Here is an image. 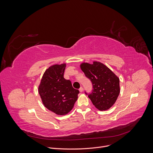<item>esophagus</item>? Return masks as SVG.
I'll return each instance as SVG.
<instances>
[{"label":"esophagus","instance_id":"esophagus-1","mask_svg":"<svg viewBox=\"0 0 153 153\" xmlns=\"http://www.w3.org/2000/svg\"><path fill=\"white\" fill-rule=\"evenodd\" d=\"M79 91H80V93H82V92L83 91V88H82V87H80V88H79Z\"/></svg>","mask_w":153,"mask_h":153}]
</instances>
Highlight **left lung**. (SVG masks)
Here are the masks:
<instances>
[{
    "instance_id": "1",
    "label": "left lung",
    "mask_w": 153,
    "mask_h": 153,
    "mask_svg": "<svg viewBox=\"0 0 153 153\" xmlns=\"http://www.w3.org/2000/svg\"><path fill=\"white\" fill-rule=\"evenodd\" d=\"M80 68L93 85L91 92L87 93L85 91V94L98 110H108L114 105L119 95V79L100 62H94L93 64L83 63Z\"/></svg>"
}]
</instances>
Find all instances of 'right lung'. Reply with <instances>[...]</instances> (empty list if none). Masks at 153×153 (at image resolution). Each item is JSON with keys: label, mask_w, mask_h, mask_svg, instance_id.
I'll list each match as a JSON object with an SVG mask.
<instances>
[{"label": "right lung", "mask_w": 153, "mask_h": 153, "mask_svg": "<svg viewBox=\"0 0 153 153\" xmlns=\"http://www.w3.org/2000/svg\"><path fill=\"white\" fill-rule=\"evenodd\" d=\"M66 65H54L43 75L39 93L44 106L58 115L68 113L74 106L79 93L71 81L63 77Z\"/></svg>", "instance_id": "1"}]
</instances>
